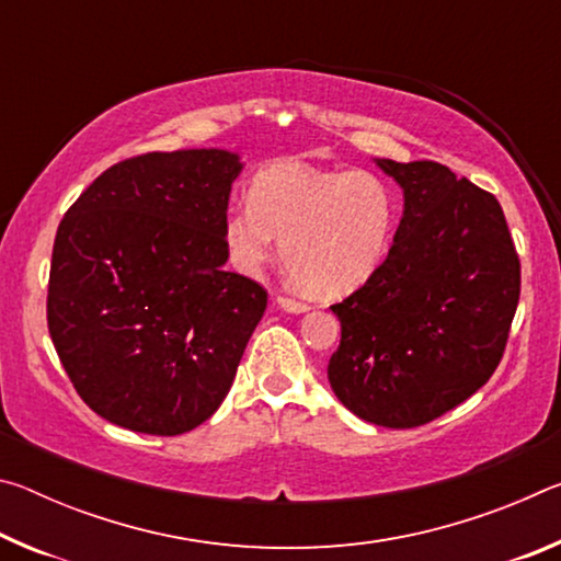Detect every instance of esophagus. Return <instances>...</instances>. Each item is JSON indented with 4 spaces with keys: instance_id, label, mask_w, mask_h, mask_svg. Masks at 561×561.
Here are the masks:
<instances>
[{
    "instance_id": "obj_1",
    "label": "esophagus",
    "mask_w": 561,
    "mask_h": 561,
    "mask_svg": "<svg viewBox=\"0 0 561 561\" xmlns=\"http://www.w3.org/2000/svg\"><path fill=\"white\" fill-rule=\"evenodd\" d=\"M277 304H279V307H282L284 311H294V314H301V311H309V304H307V301L287 297V294H279Z\"/></svg>"
}]
</instances>
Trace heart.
Segmentation results:
<instances>
[{
	"label": "heart",
	"mask_w": 561,
	"mask_h": 561,
	"mask_svg": "<svg viewBox=\"0 0 561 561\" xmlns=\"http://www.w3.org/2000/svg\"><path fill=\"white\" fill-rule=\"evenodd\" d=\"M396 222L391 187L368 170L277 163L254 175L250 201L230 207L222 234L230 260L260 270L282 240V262L304 291L344 297L374 277Z\"/></svg>",
	"instance_id": "obj_1"
}]
</instances>
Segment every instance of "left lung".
I'll list each match as a JSON object with an SVG mask.
<instances>
[{"instance_id": "left-lung-1", "label": "left lung", "mask_w": 561, "mask_h": 561, "mask_svg": "<svg viewBox=\"0 0 561 561\" xmlns=\"http://www.w3.org/2000/svg\"><path fill=\"white\" fill-rule=\"evenodd\" d=\"M403 187L393 247L334 304L329 383L351 413L415 428L495 374L519 301V257L497 197L433 160H376Z\"/></svg>"}]
</instances>
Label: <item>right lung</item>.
Wrapping results in <instances>:
<instances>
[{"label": "right lung", "mask_w": 561, "mask_h": 561, "mask_svg": "<svg viewBox=\"0 0 561 561\" xmlns=\"http://www.w3.org/2000/svg\"><path fill=\"white\" fill-rule=\"evenodd\" d=\"M240 170L215 148L136 156L66 210L46 321L76 393L108 423L180 435L230 391L267 309L262 284L222 267Z\"/></svg>", "instance_id": "add662e5"}]
</instances>
